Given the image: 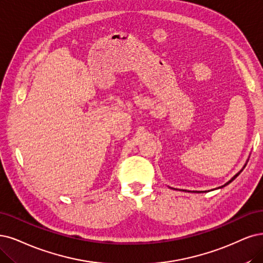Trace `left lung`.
Masks as SVG:
<instances>
[{"mask_svg":"<svg viewBox=\"0 0 263 263\" xmlns=\"http://www.w3.org/2000/svg\"><path fill=\"white\" fill-rule=\"evenodd\" d=\"M240 172H241V171H240ZM240 172H238V173L236 174V176H234V177H233V178H232V180H230V181H229V182H228L227 184H224V185H223V186H226V185H228V184H230V183H231V182H232L233 180H235V179H236V178H237V177L239 176V173H240ZM223 186H221V187H223Z\"/></svg>","mask_w":263,"mask_h":263,"instance_id":"left-lung-1","label":"left lung"}]
</instances>
